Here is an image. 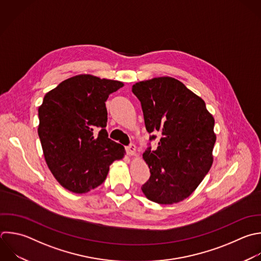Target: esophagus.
Segmentation results:
<instances>
[{"label":"esophagus","instance_id":"34e87169","mask_svg":"<svg viewBox=\"0 0 261 261\" xmlns=\"http://www.w3.org/2000/svg\"><path fill=\"white\" fill-rule=\"evenodd\" d=\"M126 151H127L128 155H130V156H134V155H136V152H137V148H136V146H135L134 144H132V145H129L128 147H126Z\"/></svg>","mask_w":261,"mask_h":261}]
</instances>
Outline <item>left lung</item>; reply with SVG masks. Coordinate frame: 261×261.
I'll use <instances>...</instances> for the list:
<instances>
[{
	"instance_id": "obj_1",
	"label": "left lung",
	"mask_w": 261,
	"mask_h": 261,
	"mask_svg": "<svg viewBox=\"0 0 261 261\" xmlns=\"http://www.w3.org/2000/svg\"><path fill=\"white\" fill-rule=\"evenodd\" d=\"M132 91L141 102L147 132L162 135L158 147L143 154L151 176L141 189L158 204L178 203L197 189L211 168L214 118L203 99L173 77L139 82Z\"/></svg>"
}]
</instances>
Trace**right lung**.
<instances>
[{"mask_svg":"<svg viewBox=\"0 0 261 261\" xmlns=\"http://www.w3.org/2000/svg\"><path fill=\"white\" fill-rule=\"evenodd\" d=\"M123 86L118 81L79 74L45 95L39 107L38 133L49 169L68 191L83 194L97 188L113 161L124 157L123 146L110 140L105 129V102Z\"/></svg>","mask_w":261,"mask_h":261,"instance_id":"add662e5","label":"right lung"}]
</instances>
